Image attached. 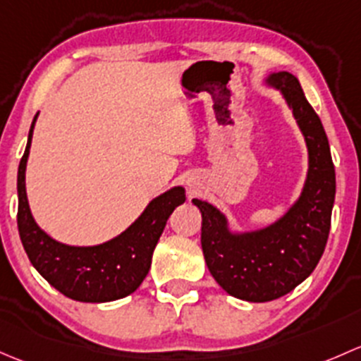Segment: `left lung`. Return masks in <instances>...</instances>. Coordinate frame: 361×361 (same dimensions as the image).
Instances as JSON below:
<instances>
[{
    "instance_id": "obj_1",
    "label": "left lung",
    "mask_w": 361,
    "mask_h": 361,
    "mask_svg": "<svg viewBox=\"0 0 361 361\" xmlns=\"http://www.w3.org/2000/svg\"><path fill=\"white\" fill-rule=\"evenodd\" d=\"M290 106L310 151L302 195L283 217L261 231L233 235L224 215L202 200V248L212 276L229 295L250 302L283 297L314 271L330 231L336 170L318 114L290 73L267 78Z\"/></svg>"
}]
</instances>
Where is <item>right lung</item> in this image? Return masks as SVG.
Here are the masks:
<instances>
[{"label":"right lung","mask_w":361,"mask_h":361,"mask_svg":"<svg viewBox=\"0 0 361 361\" xmlns=\"http://www.w3.org/2000/svg\"><path fill=\"white\" fill-rule=\"evenodd\" d=\"M18 165L17 226L29 261L44 280L80 302H109L139 288L151 267V257L170 214L185 202L182 188H172L154 198L139 219L120 236L95 247H69L51 240L38 228L25 195V163L31 147L32 128Z\"/></svg>","instance_id":"add662e5"}]
</instances>
